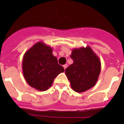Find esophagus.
Masks as SVG:
<instances>
[{
    "label": "esophagus",
    "instance_id": "1",
    "mask_svg": "<svg viewBox=\"0 0 124 124\" xmlns=\"http://www.w3.org/2000/svg\"><path fill=\"white\" fill-rule=\"evenodd\" d=\"M63 67H64V70H66V68H67V67H68V65H67V64H65V65H64V66H63Z\"/></svg>",
    "mask_w": 124,
    "mask_h": 124
}]
</instances>
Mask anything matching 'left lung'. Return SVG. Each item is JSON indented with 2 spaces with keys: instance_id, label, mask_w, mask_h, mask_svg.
<instances>
[{
  "instance_id": "obj_1",
  "label": "left lung",
  "mask_w": 124,
  "mask_h": 124,
  "mask_svg": "<svg viewBox=\"0 0 124 124\" xmlns=\"http://www.w3.org/2000/svg\"><path fill=\"white\" fill-rule=\"evenodd\" d=\"M73 63L66 68V75L75 91L84 92L96 84L101 70L100 59L90 47L74 49Z\"/></svg>"
}]
</instances>
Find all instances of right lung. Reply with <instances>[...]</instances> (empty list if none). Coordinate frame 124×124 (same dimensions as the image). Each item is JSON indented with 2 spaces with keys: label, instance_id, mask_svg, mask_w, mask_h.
<instances>
[{
  "label": "right lung",
  "instance_id": "right-lung-1",
  "mask_svg": "<svg viewBox=\"0 0 124 124\" xmlns=\"http://www.w3.org/2000/svg\"><path fill=\"white\" fill-rule=\"evenodd\" d=\"M52 48L43 42H38L24 54L22 60L23 75L32 87L44 91L48 89L64 68L58 64Z\"/></svg>",
  "mask_w": 124,
  "mask_h": 124
}]
</instances>
